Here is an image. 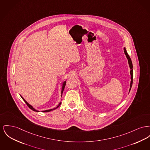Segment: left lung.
I'll use <instances>...</instances> for the list:
<instances>
[{
  "mask_svg": "<svg viewBox=\"0 0 150 150\" xmlns=\"http://www.w3.org/2000/svg\"><path fill=\"white\" fill-rule=\"evenodd\" d=\"M123 50H124V53L125 54L126 56V58L127 59H128V62H129V67H130V75H131V82H130V89H129V92L132 88V79H133V75H132V60H131V58H130L129 55H128V54L126 52V50L125 49V47L123 48Z\"/></svg>",
  "mask_w": 150,
  "mask_h": 150,
  "instance_id": "1",
  "label": "left lung"
}]
</instances>
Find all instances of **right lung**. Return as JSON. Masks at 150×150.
<instances>
[{
	"instance_id": "add662e5",
	"label": "right lung",
	"mask_w": 150,
	"mask_h": 150,
	"mask_svg": "<svg viewBox=\"0 0 150 150\" xmlns=\"http://www.w3.org/2000/svg\"><path fill=\"white\" fill-rule=\"evenodd\" d=\"M66 81H64V82H63V84H62V91H61V95L62 94V93H63V90H64V88L65 87V86H66ZM20 96L21 97V98H23V100L25 101V103H26V104H27V106L30 109H32V110H33V111H35V112H39L38 110H35V109L31 105H30L29 104H28V102H27L24 99V98L22 97L21 95H20ZM61 102L58 104V105L57 106L56 108H53V109H49V110H44V111H42V112H50V111H52L53 110H54V109H57V108H58L59 106L61 105Z\"/></svg>"
}]
</instances>
